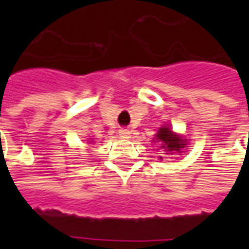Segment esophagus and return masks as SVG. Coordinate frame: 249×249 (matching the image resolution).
Wrapping results in <instances>:
<instances>
[{"label":"esophagus","instance_id":"34e87169","mask_svg":"<svg viewBox=\"0 0 249 249\" xmlns=\"http://www.w3.org/2000/svg\"><path fill=\"white\" fill-rule=\"evenodd\" d=\"M129 130H126V129H121V130H119V136L121 137V138H129Z\"/></svg>","mask_w":249,"mask_h":249}]
</instances>
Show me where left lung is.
Wrapping results in <instances>:
<instances>
[{"label":"left lung","instance_id":"8db88e82","mask_svg":"<svg viewBox=\"0 0 249 249\" xmlns=\"http://www.w3.org/2000/svg\"><path fill=\"white\" fill-rule=\"evenodd\" d=\"M154 142L158 143V147L160 150H165L166 152H170V154H181L182 150L186 147L187 144V141L183 140L182 137H179L178 134L172 130L168 126H163L158 130V133L155 134V138H154ZM158 148V150H159Z\"/></svg>","mask_w":249,"mask_h":249}]
</instances>
